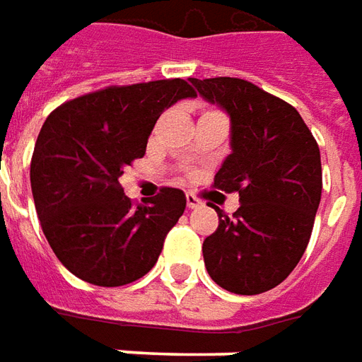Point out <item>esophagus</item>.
<instances>
[{
    "label": "esophagus",
    "instance_id": "34e87169",
    "mask_svg": "<svg viewBox=\"0 0 362 362\" xmlns=\"http://www.w3.org/2000/svg\"><path fill=\"white\" fill-rule=\"evenodd\" d=\"M187 206L189 209H199V206H202V201L199 197H194L193 193H189L187 194Z\"/></svg>",
    "mask_w": 362,
    "mask_h": 362
}]
</instances>
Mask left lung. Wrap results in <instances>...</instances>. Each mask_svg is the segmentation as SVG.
<instances>
[{
  "label": "left lung",
  "mask_w": 362,
  "mask_h": 362,
  "mask_svg": "<svg viewBox=\"0 0 362 362\" xmlns=\"http://www.w3.org/2000/svg\"><path fill=\"white\" fill-rule=\"evenodd\" d=\"M232 122L214 187L240 194L234 216L218 206L216 232L202 243L210 279L234 294H261L298 265L322 199V161L298 111L240 78H189Z\"/></svg>",
  "instance_id": "1"
}]
</instances>
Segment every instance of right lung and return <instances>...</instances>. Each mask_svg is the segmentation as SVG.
Masks as SVG:
<instances>
[{"mask_svg": "<svg viewBox=\"0 0 362 362\" xmlns=\"http://www.w3.org/2000/svg\"><path fill=\"white\" fill-rule=\"evenodd\" d=\"M194 95L185 79H158L105 87L48 115L30 160V189L46 240L78 279L122 286L156 265L185 212V193L163 187L134 206L119 179L144 158L161 112Z\"/></svg>", "mask_w": 362, "mask_h": 362, "instance_id": "add662e5", "label": "right lung"}]
</instances>
